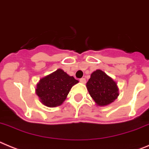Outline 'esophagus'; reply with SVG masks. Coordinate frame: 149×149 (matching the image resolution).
<instances>
[{
  "label": "esophagus",
  "instance_id": "esophagus-1",
  "mask_svg": "<svg viewBox=\"0 0 149 149\" xmlns=\"http://www.w3.org/2000/svg\"><path fill=\"white\" fill-rule=\"evenodd\" d=\"M80 82L82 83V84H85L86 83V79H84V78H81V79H80Z\"/></svg>",
  "mask_w": 149,
  "mask_h": 149
}]
</instances>
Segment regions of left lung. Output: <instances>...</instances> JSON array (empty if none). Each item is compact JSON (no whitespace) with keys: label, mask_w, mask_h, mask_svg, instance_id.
<instances>
[{"label":"left lung","mask_w":149,"mask_h":149,"mask_svg":"<svg viewBox=\"0 0 149 149\" xmlns=\"http://www.w3.org/2000/svg\"><path fill=\"white\" fill-rule=\"evenodd\" d=\"M86 87L97 106H106L119 96L116 81L101 70H96L91 73Z\"/></svg>","instance_id":"left-lung-1"}]
</instances>
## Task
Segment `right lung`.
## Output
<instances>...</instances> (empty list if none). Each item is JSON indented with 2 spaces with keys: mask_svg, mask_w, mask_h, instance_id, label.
Listing matches in <instances>:
<instances>
[{
  "mask_svg": "<svg viewBox=\"0 0 149 149\" xmlns=\"http://www.w3.org/2000/svg\"><path fill=\"white\" fill-rule=\"evenodd\" d=\"M79 82L62 69L41 78L36 85V93L39 101L49 108L59 106L66 100L73 85Z\"/></svg>",
  "mask_w": 149,
  "mask_h": 149,
  "instance_id": "obj_1",
  "label": "right lung"
}]
</instances>
